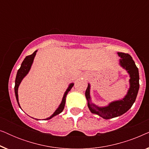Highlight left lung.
Returning <instances> with one entry per match:
<instances>
[{
    "mask_svg": "<svg viewBox=\"0 0 149 149\" xmlns=\"http://www.w3.org/2000/svg\"><path fill=\"white\" fill-rule=\"evenodd\" d=\"M120 65L125 68L130 74V87L127 95L121 100H117L110 103L109 106L105 107H99L91 102V97L89 94L90 85L88 84L85 91V97L87 100V106L92 113L96 114L103 119H109L121 116L126 113L132 107L135 102L139 90V72L138 68L136 66L135 62L132 56L128 54L118 52Z\"/></svg>",
    "mask_w": 149,
    "mask_h": 149,
    "instance_id": "1",
    "label": "left lung"
}]
</instances>
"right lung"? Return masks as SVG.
<instances>
[{
	"mask_svg": "<svg viewBox=\"0 0 149 149\" xmlns=\"http://www.w3.org/2000/svg\"><path fill=\"white\" fill-rule=\"evenodd\" d=\"M36 52H37V51H35V52H34L32 54L26 57L25 59H24V61H23V62L22 63L21 67H20L19 70H17V75H16L15 81V87H14V89H15V93L16 100H17V104H18V105H19V107H20V106H19V102H18V94H17L18 87H19V85L20 84V83H21L22 79H24V77L28 74V72H29L30 69V68H31L32 62H33L34 57H35V56H36ZM73 85H74V83H70V85H69V87H68V89H66V92L64 93V97H63L62 101V102H61L60 105L59 106V107L56 109V111L54 112V114H53L52 116H50L49 117L47 118L46 120L52 119V118L54 117V116L58 115V114H60V113H62V112L63 111V110H64V109L65 102H66V97L67 94H68V93L69 92V91H70V89H72Z\"/></svg>",
	"mask_w": 149,
	"mask_h": 149,
	"instance_id": "right-lung-1",
	"label": "right lung"
}]
</instances>
